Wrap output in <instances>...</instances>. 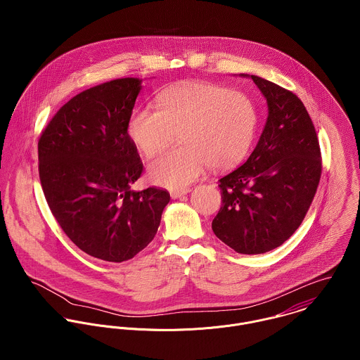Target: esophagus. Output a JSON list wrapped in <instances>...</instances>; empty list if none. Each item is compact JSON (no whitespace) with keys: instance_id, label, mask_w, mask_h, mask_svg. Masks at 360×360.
I'll list each match as a JSON object with an SVG mask.
<instances>
[{"instance_id":"1","label":"esophagus","mask_w":360,"mask_h":360,"mask_svg":"<svg viewBox=\"0 0 360 360\" xmlns=\"http://www.w3.org/2000/svg\"><path fill=\"white\" fill-rule=\"evenodd\" d=\"M188 193H190V188L174 190V191H170V197H172L173 200H177V198H180V197H183V195H186V194H188Z\"/></svg>"}]
</instances>
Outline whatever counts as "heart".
Listing matches in <instances>:
<instances>
[{
	"instance_id": "heart-1",
	"label": "heart",
	"mask_w": 360,
	"mask_h": 360,
	"mask_svg": "<svg viewBox=\"0 0 360 360\" xmlns=\"http://www.w3.org/2000/svg\"><path fill=\"white\" fill-rule=\"evenodd\" d=\"M158 108L133 110L127 131L148 158L160 153L180 131L179 148L160 155L150 166V179L166 188H183L206 167L226 170L240 165L257 133L254 103L240 91L209 82H186L163 90Z\"/></svg>"
}]
</instances>
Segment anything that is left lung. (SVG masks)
Returning <instances> with one entry per match:
<instances>
[{"label":"left lung","mask_w":360,"mask_h":360,"mask_svg":"<svg viewBox=\"0 0 360 360\" xmlns=\"http://www.w3.org/2000/svg\"><path fill=\"white\" fill-rule=\"evenodd\" d=\"M267 119L247 162L219 180L221 207L212 221L219 240L238 254L269 252L301 226L321 174L317 134L291 91L255 75Z\"/></svg>","instance_id":"8db88e82"}]
</instances>
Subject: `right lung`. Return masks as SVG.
Listing matches in <instances>:
<instances>
[{
    "label": "right lung",
    "instance_id": "right-lung-1",
    "mask_svg": "<svg viewBox=\"0 0 360 360\" xmlns=\"http://www.w3.org/2000/svg\"><path fill=\"white\" fill-rule=\"evenodd\" d=\"M141 80H110L75 96L39 140L46 200L65 234L86 254L106 262L136 257L153 240L170 195L130 186L143 172L127 133Z\"/></svg>",
    "mask_w": 360,
    "mask_h": 360
}]
</instances>
